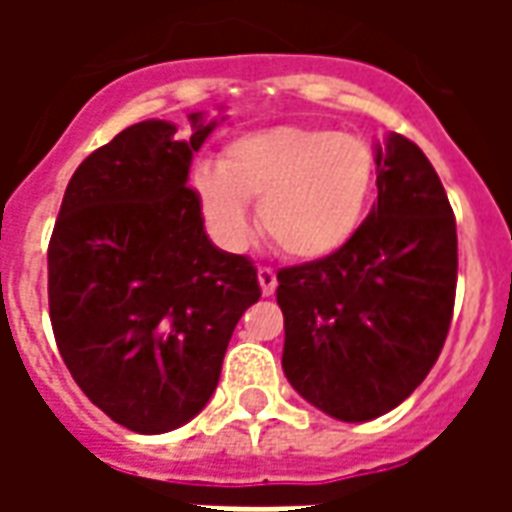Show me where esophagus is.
I'll list each match as a JSON object with an SVG mask.
<instances>
[{
  "instance_id": "esophagus-1",
  "label": "esophagus",
  "mask_w": 512,
  "mask_h": 512,
  "mask_svg": "<svg viewBox=\"0 0 512 512\" xmlns=\"http://www.w3.org/2000/svg\"><path fill=\"white\" fill-rule=\"evenodd\" d=\"M257 282H260V290H263V296H271L274 290H277V271L274 268H257Z\"/></svg>"
}]
</instances>
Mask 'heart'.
Instances as JSON below:
<instances>
[{
	"label": "heart",
	"instance_id": "b5f03b06",
	"mask_svg": "<svg viewBox=\"0 0 512 512\" xmlns=\"http://www.w3.org/2000/svg\"><path fill=\"white\" fill-rule=\"evenodd\" d=\"M376 156L362 136L337 128L274 126L224 145L216 169L191 175L200 211L222 244L252 230L246 200L282 255L323 260L340 252L365 222Z\"/></svg>",
	"mask_w": 512,
	"mask_h": 512
}]
</instances>
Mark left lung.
I'll list each match as a JSON object with an SVG mask.
<instances>
[{
	"instance_id": "1",
	"label": "left lung",
	"mask_w": 512,
	"mask_h": 512,
	"mask_svg": "<svg viewBox=\"0 0 512 512\" xmlns=\"http://www.w3.org/2000/svg\"><path fill=\"white\" fill-rule=\"evenodd\" d=\"M378 202L348 244L282 268V370L343 422L400 406L436 365L455 307L458 235L447 191L411 139L376 147Z\"/></svg>"
}]
</instances>
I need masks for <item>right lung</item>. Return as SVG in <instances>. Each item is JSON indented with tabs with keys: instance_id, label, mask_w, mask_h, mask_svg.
<instances>
[{
	"instance_id": "add662e5",
	"label": "right lung",
	"mask_w": 512,
	"mask_h": 512,
	"mask_svg": "<svg viewBox=\"0 0 512 512\" xmlns=\"http://www.w3.org/2000/svg\"><path fill=\"white\" fill-rule=\"evenodd\" d=\"M191 136L145 120L73 172L49 241V315L73 381L117 425L167 433L197 417L219 384L227 343L260 299L257 268L205 235L189 189Z\"/></svg>"
}]
</instances>
